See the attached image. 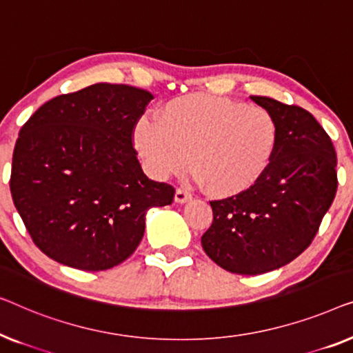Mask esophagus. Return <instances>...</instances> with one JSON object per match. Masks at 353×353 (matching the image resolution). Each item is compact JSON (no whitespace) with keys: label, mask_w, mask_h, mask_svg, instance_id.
<instances>
[{"label":"esophagus","mask_w":353,"mask_h":353,"mask_svg":"<svg viewBox=\"0 0 353 353\" xmlns=\"http://www.w3.org/2000/svg\"><path fill=\"white\" fill-rule=\"evenodd\" d=\"M192 195L185 190H182V188H177L176 193H174V201L179 203V205H182V203H187L190 200Z\"/></svg>","instance_id":"esophagus-1"}]
</instances>
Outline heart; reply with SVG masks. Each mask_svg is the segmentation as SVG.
<instances>
[{
	"label": "heart",
	"mask_w": 353,
	"mask_h": 353,
	"mask_svg": "<svg viewBox=\"0 0 353 353\" xmlns=\"http://www.w3.org/2000/svg\"><path fill=\"white\" fill-rule=\"evenodd\" d=\"M134 128V147L153 177L181 172L188 158L214 196L246 192L269 168L278 141L275 117L262 107L206 94L172 99Z\"/></svg>",
	"instance_id": "heart-1"
}]
</instances>
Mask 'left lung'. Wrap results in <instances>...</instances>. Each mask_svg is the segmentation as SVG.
<instances>
[{"label": "left lung", "instance_id": "left-lung-1", "mask_svg": "<svg viewBox=\"0 0 353 353\" xmlns=\"http://www.w3.org/2000/svg\"><path fill=\"white\" fill-rule=\"evenodd\" d=\"M278 125L267 171L251 188L211 201L212 224L201 236L208 256L232 274L259 275L296 259L314 240L337 188L331 139L304 108L251 96Z\"/></svg>", "mask_w": 353, "mask_h": 353}]
</instances>
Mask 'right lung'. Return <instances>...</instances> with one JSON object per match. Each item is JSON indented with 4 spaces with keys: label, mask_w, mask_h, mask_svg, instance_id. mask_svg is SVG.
<instances>
[{
    "label": "right lung",
    "mask_w": 353,
    "mask_h": 353,
    "mask_svg": "<svg viewBox=\"0 0 353 353\" xmlns=\"http://www.w3.org/2000/svg\"><path fill=\"white\" fill-rule=\"evenodd\" d=\"M153 96L97 83L51 99L19 132L14 206L39 250L59 264L97 272L136 251L150 208L174 188L143 174L132 129Z\"/></svg>",
    "instance_id": "add662e5"
}]
</instances>
